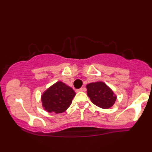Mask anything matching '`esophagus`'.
I'll list each match as a JSON object with an SVG mask.
<instances>
[{"instance_id": "esophagus-1", "label": "esophagus", "mask_w": 152, "mask_h": 152, "mask_svg": "<svg viewBox=\"0 0 152 152\" xmlns=\"http://www.w3.org/2000/svg\"><path fill=\"white\" fill-rule=\"evenodd\" d=\"M83 91V88H79V89H76V92H80V91Z\"/></svg>"}]
</instances>
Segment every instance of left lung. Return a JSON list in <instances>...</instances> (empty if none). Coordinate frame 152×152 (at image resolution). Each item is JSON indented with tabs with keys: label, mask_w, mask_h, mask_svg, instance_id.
<instances>
[{
	"label": "left lung",
	"mask_w": 152,
	"mask_h": 152,
	"mask_svg": "<svg viewBox=\"0 0 152 152\" xmlns=\"http://www.w3.org/2000/svg\"><path fill=\"white\" fill-rule=\"evenodd\" d=\"M87 94L92 102L102 109H109L114 104L116 96L104 82H97L87 84Z\"/></svg>",
	"instance_id": "left-lung-1"
}]
</instances>
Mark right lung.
I'll list each match as a JSON object with an SVG mask.
<instances>
[{
    "label": "right lung",
    "instance_id": "right-lung-1",
    "mask_svg": "<svg viewBox=\"0 0 152 152\" xmlns=\"http://www.w3.org/2000/svg\"><path fill=\"white\" fill-rule=\"evenodd\" d=\"M75 95V92L70 86L58 82L43 94V107L50 113H63L70 106Z\"/></svg>",
    "mask_w": 152,
    "mask_h": 152
}]
</instances>
